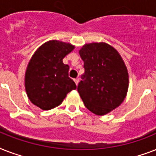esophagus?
Wrapping results in <instances>:
<instances>
[{
    "label": "esophagus",
    "instance_id": "esophagus-1",
    "mask_svg": "<svg viewBox=\"0 0 156 156\" xmlns=\"http://www.w3.org/2000/svg\"><path fill=\"white\" fill-rule=\"evenodd\" d=\"M73 81H74V83H76V85L78 86V81H79V79H78V78H74V79H73Z\"/></svg>",
    "mask_w": 156,
    "mask_h": 156
}]
</instances>
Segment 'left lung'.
<instances>
[{"mask_svg":"<svg viewBox=\"0 0 156 156\" xmlns=\"http://www.w3.org/2000/svg\"><path fill=\"white\" fill-rule=\"evenodd\" d=\"M85 72L78 91L86 108L98 116L122 104L129 89V73L117 50L104 42L85 44L79 50Z\"/></svg>","mask_w":156,"mask_h":156,"instance_id":"1","label":"left lung"}]
</instances>
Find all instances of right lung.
I'll return each instance as SVG.
<instances>
[{
  "label": "right lung",
  "mask_w": 156,
  "mask_h": 156,
  "mask_svg": "<svg viewBox=\"0 0 156 156\" xmlns=\"http://www.w3.org/2000/svg\"><path fill=\"white\" fill-rule=\"evenodd\" d=\"M70 43L52 40L38 48L29 61L25 73L28 99L42 110L59 106L69 92L77 87L69 78V66L63 58L74 49Z\"/></svg>",
  "instance_id": "add662e5"
}]
</instances>
